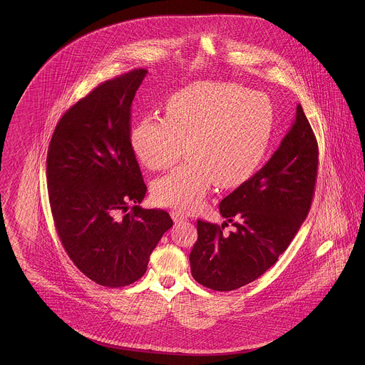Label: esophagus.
Returning a JSON list of instances; mask_svg holds the SVG:
<instances>
[{
    "label": "esophagus",
    "mask_w": 365,
    "mask_h": 365,
    "mask_svg": "<svg viewBox=\"0 0 365 365\" xmlns=\"http://www.w3.org/2000/svg\"><path fill=\"white\" fill-rule=\"evenodd\" d=\"M171 217L174 219L175 223L187 220V216H186L183 212H180V210H171Z\"/></svg>",
    "instance_id": "34e87169"
}]
</instances>
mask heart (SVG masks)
<instances>
[{"label": "heart", "mask_w": 365, "mask_h": 365, "mask_svg": "<svg viewBox=\"0 0 365 365\" xmlns=\"http://www.w3.org/2000/svg\"><path fill=\"white\" fill-rule=\"evenodd\" d=\"M274 109L259 93L235 83L200 82L173 94L165 118L149 116L131 131V146L150 171L187 160L153 185L164 207L201 208L210 187H238L257 173L269 150Z\"/></svg>", "instance_id": "b5f03b06"}]
</instances>
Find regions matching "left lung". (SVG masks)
I'll return each instance as SVG.
<instances>
[{
	"label": "left lung",
	"instance_id": "8db88e82",
	"mask_svg": "<svg viewBox=\"0 0 365 365\" xmlns=\"http://www.w3.org/2000/svg\"><path fill=\"white\" fill-rule=\"evenodd\" d=\"M317 168V140L298 105L294 124L274 156L219 204L225 225L197 222L192 278L216 292L237 290L260 278L309 213ZM228 222L236 227L234 232L224 231Z\"/></svg>",
	"mask_w": 365,
	"mask_h": 365
}]
</instances>
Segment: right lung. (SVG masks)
I'll return each instance as SVG.
<instances>
[{"label": "right lung", "instance_id": "obj_1", "mask_svg": "<svg viewBox=\"0 0 365 365\" xmlns=\"http://www.w3.org/2000/svg\"><path fill=\"white\" fill-rule=\"evenodd\" d=\"M148 71L98 85L53 133L46 179L56 231L72 262L105 287L138 280L173 219L142 209L146 185L131 146V104ZM130 205L133 208L128 210Z\"/></svg>", "mask_w": 365, "mask_h": 365}]
</instances>
